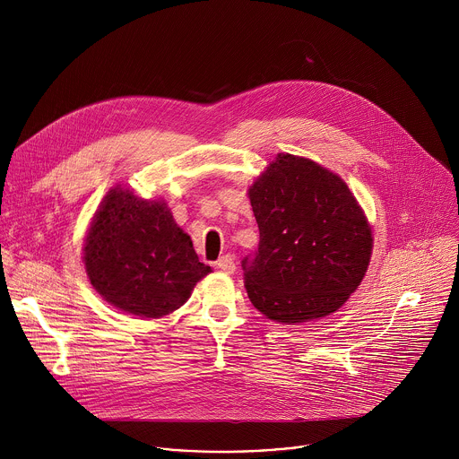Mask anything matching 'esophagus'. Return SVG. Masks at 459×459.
Instances as JSON below:
<instances>
[{"instance_id":"1","label":"esophagus","mask_w":459,"mask_h":459,"mask_svg":"<svg viewBox=\"0 0 459 459\" xmlns=\"http://www.w3.org/2000/svg\"><path fill=\"white\" fill-rule=\"evenodd\" d=\"M216 267L225 273V274H232L236 271V264H234V257L230 254H225L221 255L218 261H216Z\"/></svg>"}]
</instances>
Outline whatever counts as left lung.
<instances>
[{
  "label": "left lung",
  "instance_id": "obj_1",
  "mask_svg": "<svg viewBox=\"0 0 459 459\" xmlns=\"http://www.w3.org/2000/svg\"><path fill=\"white\" fill-rule=\"evenodd\" d=\"M248 200L259 227L255 257L243 261L252 305L283 325L336 312L365 278L374 241L349 185L280 152L248 186Z\"/></svg>",
  "mask_w": 459,
  "mask_h": 459
}]
</instances>
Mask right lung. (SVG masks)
<instances>
[{
  "instance_id": "1",
  "label": "right lung",
  "mask_w": 459,
  "mask_h": 459,
  "mask_svg": "<svg viewBox=\"0 0 459 459\" xmlns=\"http://www.w3.org/2000/svg\"><path fill=\"white\" fill-rule=\"evenodd\" d=\"M83 241L85 273L94 290L140 317L172 314L212 273L163 200H143L121 185L105 194Z\"/></svg>"
}]
</instances>
